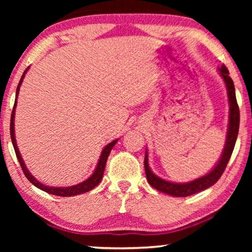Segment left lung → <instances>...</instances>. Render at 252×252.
<instances>
[{"instance_id":"1","label":"left lung","mask_w":252,"mask_h":252,"mask_svg":"<svg viewBox=\"0 0 252 252\" xmlns=\"http://www.w3.org/2000/svg\"><path fill=\"white\" fill-rule=\"evenodd\" d=\"M219 74L223 79V82L226 85L227 96H228L229 103V123L228 129H227L226 142L223 147L222 154L220 156L218 163L215 165V167L209 172L208 174L203 175V177L195 179L190 182H186V184H177V182H171L164 180L159 177H157L153 171L150 170L149 163H148V150H146V157H144V170H146L147 180L149 182L151 187H154L157 190H159L164 194L175 196V197H186V196L196 194L204 189H208L216 184L221 177L223 171L228 164V160L232 156L234 147L237 139V134H239L240 127V110L239 105L236 102L235 95V87H234V82L229 77V72L227 70L225 65H221V67L218 68Z\"/></svg>"}]
</instances>
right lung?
<instances>
[{"label": "right lung", "mask_w": 252, "mask_h": 252, "mask_svg": "<svg viewBox=\"0 0 252 252\" xmlns=\"http://www.w3.org/2000/svg\"><path fill=\"white\" fill-rule=\"evenodd\" d=\"M27 71H29V68H26V71L23 73L22 79H20V81L18 84V87H17L15 105H13V110H12V113H11V120H10V135H11V141H12L13 148H15L16 156H17V158H18V161H19L20 166H22V170L24 172V174H25V177L29 179V181L31 182V184L34 185L35 187H37L39 189H41V190L46 191V192H48V194H51V195L63 196V197H70V196L84 194V192H87L89 190H92L93 188H95L96 186H97L99 182H101L102 178H103V173H104L106 159H108L109 154L111 153L112 148L115 147V144L117 142H118V139L112 141V142H110L108 146L104 147V149L102 150L101 156H99L98 163H97V165H96L94 173H93L88 179H86L85 181L80 182V184L74 185V186H70V187H49V186L43 185L42 182L36 180V179L34 178L32 174H31V172L27 170L26 165H25V163H24V159L22 158V155H20V153H19L18 146H17V142H16V136H15V111H16V105H17V97H18V94H19L20 85H22L23 79H24V77H25Z\"/></svg>", "instance_id": "obj_1"}]
</instances>
